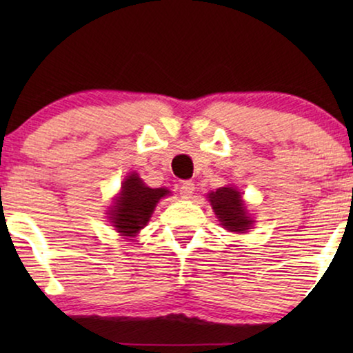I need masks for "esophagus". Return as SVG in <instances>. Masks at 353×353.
<instances>
[{"label":"esophagus","mask_w":353,"mask_h":353,"mask_svg":"<svg viewBox=\"0 0 353 353\" xmlns=\"http://www.w3.org/2000/svg\"><path fill=\"white\" fill-rule=\"evenodd\" d=\"M194 192V183L192 181H183L180 185V196L183 199H190Z\"/></svg>","instance_id":"1"}]
</instances>
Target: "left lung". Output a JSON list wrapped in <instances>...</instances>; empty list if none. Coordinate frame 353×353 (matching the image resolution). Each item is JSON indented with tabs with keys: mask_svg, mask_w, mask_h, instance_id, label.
<instances>
[{
	"mask_svg": "<svg viewBox=\"0 0 353 353\" xmlns=\"http://www.w3.org/2000/svg\"><path fill=\"white\" fill-rule=\"evenodd\" d=\"M209 202L220 225L233 233H245L254 220L248 215L243 196L233 186L220 188L209 194Z\"/></svg>",
	"mask_w": 353,
	"mask_h": 353,
	"instance_id": "8db88e82",
	"label": "left lung"
}]
</instances>
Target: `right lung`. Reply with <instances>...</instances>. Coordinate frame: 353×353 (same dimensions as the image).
<instances>
[{
	"label": "right lung",
	"mask_w": 353,
	"mask_h": 353,
	"mask_svg": "<svg viewBox=\"0 0 353 353\" xmlns=\"http://www.w3.org/2000/svg\"><path fill=\"white\" fill-rule=\"evenodd\" d=\"M165 188H149L138 173H130L122 183V191L110 205L109 220L117 233L134 238L151 219L157 202L168 194Z\"/></svg>",
	"instance_id": "1"
}]
</instances>
